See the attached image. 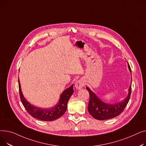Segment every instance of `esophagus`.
<instances>
[{
  "label": "esophagus",
  "mask_w": 146,
  "mask_h": 146,
  "mask_svg": "<svg viewBox=\"0 0 146 146\" xmlns=\"http://www.w3.org/2000/svg\"><path fill=\"white\" fill-rule=\"evenodd\" d=\"M84 85H85V82H84L83 80L80 79L76 81L75 83V88L78 89H80L84 86Z\"/></svg>",
  "instance_id": "esophagus-1"
}]
</instances>
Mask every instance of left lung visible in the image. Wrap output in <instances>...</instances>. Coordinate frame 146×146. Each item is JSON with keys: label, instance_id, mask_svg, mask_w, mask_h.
<instances>
[{"label": "left lung", "instance_id": "left-lung-1", "mask_svg": "<svg viewBox=\"0 0 146 146\" xmlns=\"http://www.w3.org/2000/svg\"><path fill=\"white\" fill-rule=\"evenodd\" d=\"M128 68L131 73V68L129 64ZM89 93V102L88 104V111L94 118L98 120H105L115 117L124 111L127 105L131 93V84L129 88V92L127 98L122 102L116 104H108L103 102L97 96L91 91L89 88H86Z\"/></svg>", "mask_w": 146, "mask_h": 146}]
</instances>
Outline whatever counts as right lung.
I'll use <instances>...</instances> for the list:
<instances>
[{
	"mask_svg": "<svg viewBox=\"0 0 146 146\" xmlns=\"http://www.w3.org/2000/svg\"><path fill=\"white\" fill-rule=\"evenodd\" d=\"M19 95L21 102L27 112L33 117L45 121H54L61 117L65 113L67 110V102L69 98L74 92L73 85L66 89L61 94L58 103L53 108L50 109H40L31 105L22 95L19 80H18Z\"/></svg>",
	"mask_w": 146,
	"mask_h": 146,
	"instance_id": "right-lung-1",
	"label": "right lung"
}]
</instances>
